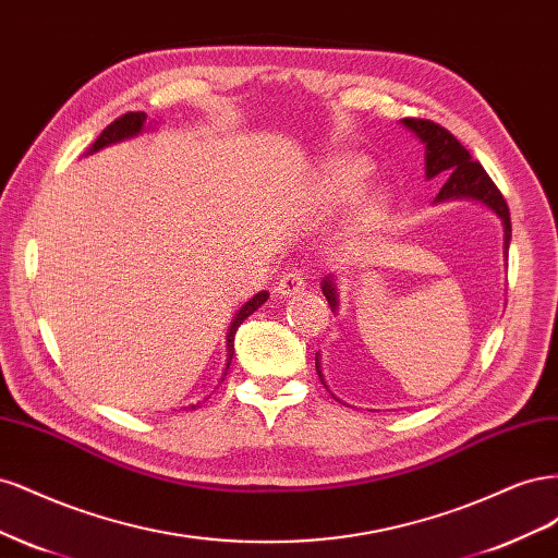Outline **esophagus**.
<instances>
[{
    "label": "esophagus",
    "mask_w": 558,
    "mask_h": 558,
    "mask_svg": "<svg viewBox=\"0 0 558 558\" xmlns=\"http://www.w3.org/2000/svg\"><path fill=\"white\" fill-rule=\"evenodd\" d=\"M307 289V281H305V275L300 272V269H289V272H283L281 279L277 281L275 286V293L279 298H291V295H298Z\"/></svg>",
    "instance_id": "esophagus-1"
}]
</instances>
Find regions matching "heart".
Listing matches in <instances>:
<instances>
[{
	"instance_id": "heart-1",
	"label": "heart",
	"mask_w": 558,
	"mask_h": 558,
	"mask_svg": "<svg viewBox=\"0 0 558 558\" xmlns=\"http://www.w3.org/2000/svg\"><path fill=\"white\" fill-rule=\"evenodd\" d=\"M369 177V165L359 156H335L324 165V179H320V189H324L326 197L337 205H347L353 202L361 191L365 189ZM384 211V197L369 195L361 202L359 207V221L363 226L377 221Z\"/></svg>"
}]
</instances>
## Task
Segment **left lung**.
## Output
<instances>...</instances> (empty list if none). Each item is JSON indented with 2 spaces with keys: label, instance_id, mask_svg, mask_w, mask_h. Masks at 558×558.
I'll return each instance as SVG.
<instances>
[{
  "label": "left lung",
  "instance_id": "8db88e82",
  "mask_svg": "<svg viewBox=\"0 0 558 558\" xmlns=\"http://www.w3.org/2000/svg\"><path fill=\"white\" fill-rule=\"evenodd\" d=\"M402 125L416 132V137L426 144V177L428 179L437 174L447 177L435 202L459 199V197H472V199L484 202L488 209H494L502 218L505 248H510L512 226H510L508 202H505L502 193L496 189V183L486 174L484 167L470 156V150L456 140L449 130H445L442 125H437L433 121H426V118H402ZM320 289H324L328 305L337 310V293H335L332 279L328 277ZM316 373L320 377L318 359H316Z\"/></svg>",
  "mask_w": 558,
  "mask_h": 558
}]
</instances>
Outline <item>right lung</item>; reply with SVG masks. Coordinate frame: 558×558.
I'll return each instance as SVG.
<instances>
[{
	"instance_id": "1",
	"label": "right lung",
	"mask_w": 558,
	"mask_h": 558,
	"mask_svg": "<svg viewBox=\"0 0 558 558\" xmlns=\"http://www.w3.org/2000/svg\"><path fill=\"white\" fill-rule=\"evenodd\" d=\"M144 123H146V113H144V111H128V113H123V116H118L116 121H113L111 125H107V128L102 130V134H99V137L95 140V144L90 146V154H95V150L105 148V146H109V144H116V142L128 140V137H134V134L142 132ZM267 298H269L267 291L256 293V295H253V298L246 302V305L238 312V316H234L232 326H230V332H228V351H230V359H228L226 375H228L232 353H234V332H238V328L244 324V320H246L253 312H256V310L263 305V302H265ZM193 408H197V404H193Z\"/></svg>"
}]
</instances>
